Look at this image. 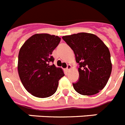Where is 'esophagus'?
<instances>
[{
  "label": "esophagus",
  "mask_w": 125,
  "mask_h": 125,
  "mask_svg": "<svg viewBox=\"0 0 125 125\" xmlns=\"http://www.w3.org/2000/svg\"><path fill=\"white\" fill-rule=\"evenodd\" d=\"M72 68V66L70 64H68V66H67V68H66V71H69V70H70V69Z\"/></svg>",
  "instance_id": "obj_1"
}]
</instances>
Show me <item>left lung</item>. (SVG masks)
<instances>
[{"mask_svg":"<svg viewBox=\"0 0 125 125\" xmlns=\"http://www.w3.org/2000/svg\"><path fill=\"white\" fill-rule=\"evenodd\" d=\"M79 63L78 82L73 88L82 95H94L107 84L112 72L109 48L96 35L86 32L62 36Z\"/></svg>","mask_w":125,"mask_h":125,"instance_id":"1","label":"left lung"}]
</instances>
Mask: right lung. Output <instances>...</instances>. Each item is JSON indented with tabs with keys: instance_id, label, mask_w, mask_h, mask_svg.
Segmentation results:
<instances>
[{
	"instance_id": "add662e5",
	"label": "right lung",
	"mask_w": 125,
	"mask_h": 125,
	"mask_svg": "<svg viewBox=\"0 0 125 125\" xmlns=\"http://www.w3.org/2000/svg\"><path fill=\"white\" fill-rule=\"evenodd\" d=\"M61 42L57 36L36 34L25 42L18 54V71L28 92L38 98H47L56 92L59 80L64 76L52 55Z\"/></svg>"
}]
</instances>
